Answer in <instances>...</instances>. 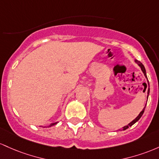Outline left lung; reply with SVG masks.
<instances>
[{"instance_id": "1", "label": "left lung", "mask_w": 159, "mask_h": 159, "mask_svg": "<svg viewBox=\"0 0 159 159\" xmlns=\"http://www.w3.org/2000/svg\"><path fill=\"white\" fill-rule=\"evenodd\" d=\"M134 61L136 62V63L137 64V65H138L139 67H140V69H141V70H142L143 74L144 76H145L146 79H147V84H148V89H147V99H148V97H149V81H148V79H147V72H146V69H145V67H144V66L143 65V64L141 63V62L139 61H137V60H136V59L134 60ZM147 84H146V83H144V85H145L146 88H147ZM145 108H146V105H145V107H143V109L142 111L140 112V113H139V115L137 116L136 117V118H135L134 119L133 121H131V122H130L129 124H128L127 125H125V126H124V127H122V131H125V130H126V129H127V128H128L129 127H131V126H132L134 124V123H136V122H137V121L139 120V119H140V118H141V116H143V113H144V110H145Z\"/></svg>"}]
</instances>
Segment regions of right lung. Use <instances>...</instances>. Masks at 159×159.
<instances>
[{"instance_id":"add662e5","label":"right lung","mask_w":159,"mask_h":159,"mask_svg":"<svg viewBox=\"0 0 159 159\" xmlns=\"http://www.w3.org/2000/svg\"><path fill=\"white\" fill-rule=\"evenodd\" d=\"M57 123H58V122H54V123H52V124L49 125V127H51V126H53V125H56Z\"/></svg>"}]
</instances>
